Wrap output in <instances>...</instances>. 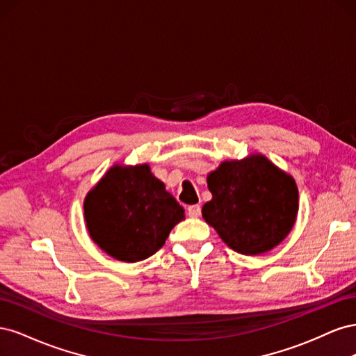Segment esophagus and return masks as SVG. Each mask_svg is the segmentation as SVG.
<instances>
[{
	"label": "esophagus",
	"instance_id": "1",
	"mask_svg": "<svg viewBox=\"0 0 356 356\" xmlns=\"http://www.w3.org/2000/svg\"><path fill=\"white\" fill-rule=\"evenodd\" d=\"M187 213H188V217H191V218L200 217V213H202L200 204H190V207L187 208Z\"/></svg>",
	"mask_w": 356,
	"mask_h": 356
}]
</instances>
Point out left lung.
Returning <instances> with one entry per match:
<instances>
[{"label": "left lung", "mask_w": 356, "mask_h": 356, "mask_svg": "<svg viewBox=\"0 0 356 356\" xmlns=\"http://www.w3.org/2000/svg\"><path fill=\"white\" fill-rule=\"evenodd\" d=\"M208 188L212 200L203 204V218L236 252L270 251L296 222V181L261 154L222 161L208 175Z\"/></svg>", "instance_id": "8db88e82"}]
</instances>
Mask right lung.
I'll list each match as a JSON object with an SVG mask.
<instances>
[{
  "instance_id": "1",
  "label": "right lung",
  "mask_w": 356,
  "mask_h": 356,
  "mask_svg": "<svg viewBox=\"0 0 356 356\" xmlns=\"http://www.w3.org/2000/svg\"><path fill=\"white\" fill-rule=\"evenodd\" d=\"M90 238L120 261H141L165 245L184 209L148 165L114 166L84 199Z\"/></svg>"
}]
</instances>
